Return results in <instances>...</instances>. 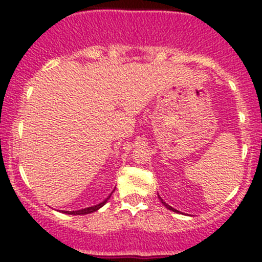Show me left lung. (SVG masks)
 Wrapping results in <instances>:
<instances>
[{"label": "left lung", "mask_w": 262, "mask_h": 262, "mask_svg": "<svg viewBox=\"0 0 262 262\" xmlns=\"http://www.w3.org/2000/svg\"><path fill=\"white\" fill-rule=\"evenodd\" d=\"M158 199H160V200H161V203H162V204H163V205H165V207H166V208H167V209L172 210V212H175V213H179V210H176V209H175V208H172V207H171V205L166 204V202H163V199H162V198H161V196H160V195H158Z\"/></svg>", "instance_id": "obj_1"}]
</instances>
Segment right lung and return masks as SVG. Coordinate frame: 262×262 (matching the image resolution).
Here are the masks:
<instances>
[{
  "label": "right lung",
  "mask_w": 262,
  "mask_h": 262,
  "mask_svg": "<svg viewBox=\"0 0 262 262\" xmlns=\"http://www.w3.org/2000/svg\"><path fill=\"white\" fill-rule=\"evenodd\" d=\"M113 194V192H112ZM112 194L109 195V196L106 198L105 200H102L101 203H99V204L96 205H92V207H87V208H83V209H80V210H72V212H68V210H63L62 213H67V214H72V215H84V214H90V213H94L96 212V210H99L100 208L104 207L105 204L107 203V200L110 199V196H112ZM60 212V210H59Z\"/></svg>",
  "instance_id": "add662e5"
}]
</instances>
